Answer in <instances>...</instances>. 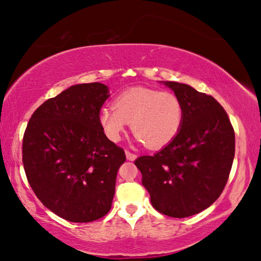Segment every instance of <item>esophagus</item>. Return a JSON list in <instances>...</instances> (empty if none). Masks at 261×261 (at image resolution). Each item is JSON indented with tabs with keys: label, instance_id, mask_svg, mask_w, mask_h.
Returning <instances> with one entry per match:
<instances>
[{
	"label": "esophagus",
	"instance_id": "obj_1",
	"mask_svg": "<svg viewBox=\"0 0 261 261\" xmlns=\"http://www.w3.org/2000/svg\"><path fill=\"white\" fill-rule=\"evenodd\" d=\"M125 153H126V157H127V159H129V161H135L136 158H138V156H136L135 153H133V152H130L129 150H126L125 151Z\"/></svg>",
	"mask_w": 261,
	"mask_h": 261
}]
</instances>
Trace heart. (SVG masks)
Wrapping results in <instances>:
<instances>
[{"instance_id":"b5f03b06","label":"heart","mask_w":261,"mask_h":261,"mask_svg":"<svg viewBox=\"0 0 261 261\" xmlns=\"http://www.w3.org/2000/svg\"><path fill=\"white\" fill-rule=\"evenodd\" d=\"M98 122L112 142L120 141L127 123L140 142L161 149L176 138L184 122V107L171 91L136 87L122 91L112 108H102Z\"/></svg>"}]
</instances>
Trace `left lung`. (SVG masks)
I'll list each match as a JSON object with an SVG mask.
<instances>
[{"instance_id":"left-lung-1","label":"left lung","mask_w":261,"mask_h":261,"mask_svg":"<svg viewBox=\"0 0 261 261\" xmlns=\"http://www.w3.org/2000/svg\"><path fill=\"white\" fill-rule=\"evenodd\" d=\"M184 107L176 138L153 156H141L142 173L152 206L172 218L202 212L220 197L235 156V132L228 114L211 95L193 87L165 82Z\"/></svg>"}]
</instances>
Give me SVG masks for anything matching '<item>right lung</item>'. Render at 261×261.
<instances>
[{
    "label": "right lung",
    "instance_id": "obj_1",
    "mask_svg": "<svg viewBox=\"0 0 261 261\" xmlns=\"http://www.w3.org/2000/svg\"><path fill=\"white\" fill-rule=\"evenodd\" d=\"M108 87L72 86L32 114L22 138V165L41 203L72 222H91L111 208L123 149L98 122Z\"/></svg>",
    "mask_w": 261,
    "mask_h": 261
}]
</instances>
